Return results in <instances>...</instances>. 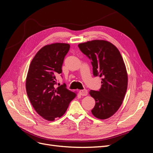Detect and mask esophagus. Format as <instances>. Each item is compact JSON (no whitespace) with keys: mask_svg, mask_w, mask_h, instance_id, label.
<instances>
[{"mask_svg":"<svg viewBox=\"0 0 153 153\" xmlns=\"http://www.w3.org/2000/svg\"><path fill=\"white\" fill-rule=\"evenodd\" d=\"M79 93L82 96H87L88 94V91L87 89H83V90H80L79 91Z\"/></svg>","mask_w":153,"mask_h":153,"instance_id":"esophagus-1","label":"esophagus"}]
</instances>
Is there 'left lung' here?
Listing matches in <instances>:
<instances>
[{
	"label": "left lung",
	"mask_w": 153,
	"mask_h": 153,
	"mask_svg": "<svg viewBox=\"0 0 153 153\" xmlns=\"http://www.w3.org/2000/svg\"><path fill=\"white\" fill-rule=\"evenodd\" d=\"M78 46L91 61L94 76L102 77L101 89L89 91L96 101L91 112L98 119H108L118 110L126 92L128 74L123 59L107 41L92 40Z\"/></svg>",
	"instance_id": "obj_1"
}]
</instances>
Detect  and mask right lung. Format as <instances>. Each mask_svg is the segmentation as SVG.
<instances>
[{
	"label": "right lung",
	"mask_w": 153,
	"mask_h": 153,
	"mask_svg": "<svg viewBox=\"0 0 153 153\" xmlns=\"http://www.w3.org/2000/svg\"><path fill=\"white\" fill-rule=\"evenodd\" d=\"M69 48V44L61 43L45 46L32 60L27 73V96L36 112L47 121L62 117L76 96L65 84L55 85V76L62 73L64 59Z\"/></svg>",
	"instance_id": "add662e5"
}]
</instances>
